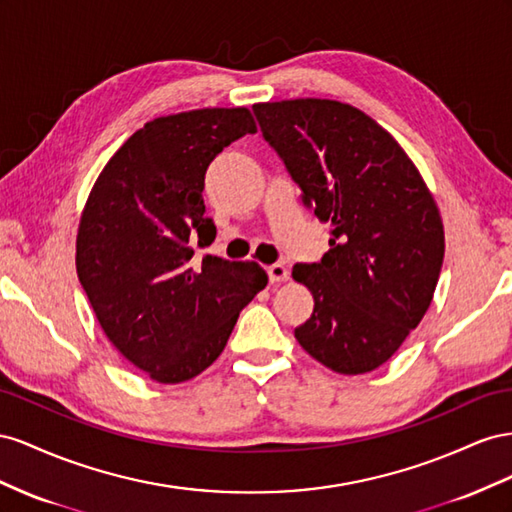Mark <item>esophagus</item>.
I'll list each match as a JSON object with an SVG mask.
<instances>
[{"label": "esophagus", "instance_id": "esophagus-1", "mask_svg": "<svg viewBox=\"0 0 512 512\" xmlns=\"http://www.w3.org/2000/svg\"><path fill=\"white\" fill-rule=\"evenodd\" d=\"M266 272L270 276V283H283V281L289 279V272L283 264H272V266L266 268Z\"/></svg>", "mask_w": 512, "mask_h": 512}]
</instances>
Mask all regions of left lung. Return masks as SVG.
<instances>
[{"label": "left lung", "instance_id": "obj_1", "mask_svg": "<svg viewBox=\"0 0 512 512\" xmlns=\"http://www.w3.org/2000/svg\"><path fill=\"white\" fill-rule=\"evenodd\" d=\"M264 139L330 223L328 253L296 264L313 315L296 328L315 360L343 375L369 373L425 317L444 261V225L416 165L367 113L326 98L253 105Z\"/></svg>", "mask_w": 512, "mask_h": 512}]
</instances>
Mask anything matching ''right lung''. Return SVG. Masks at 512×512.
I'll return each instance as SVG.
<instances>
[{
    "label": "right lung",
    "mask_w": 512,
    "mask_h": 512,
    "mask_svg": "<svg viewBox=\"0 0 512 512\" xmlns=\"http://www.w3.org/2000/svg\"><path fill=\"white\" fill-rule=\"evenodd\" d=\"M257 133L246 107L195 109L139 128L100 171L81 214L77 274L113 347L158 384L193 379L221 356L268 274L206 255L203 182L229 143Z\"/></svg>",
    "instance_id": "right-lung-1"
}]
</instances>
